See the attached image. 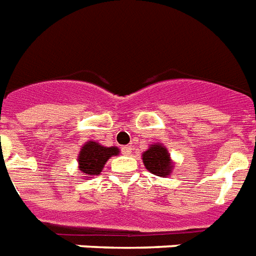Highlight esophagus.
I'll return each mask as SVG.
<instances>
[{
	"mask_svg": "<svg viewBox=\"0 0 256 256\" xmlns=\"http://www.w3.org/2000/svg\"><path fill=\"white\" fill-rule=\"evenodd\" d=\"M122 152H123L124 156H130L132 153V148H130V145H126V146L122 148Z\"/></svg>",
	"mask_w": 256,
	"mask_h": 256,
	"instance_id": "obj_1",
	"label": "esophagus"
}]
</instances>
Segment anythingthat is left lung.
Masks as SVG:
<instances>
[{
  "mask_svg": "<svg viewBox=\"0 0 256 256\" xmlns=\"http://www.w3.org/2000/svg\"><path fill=\"white\" fill-rule=\"evenodd\" d=\"M142 162L152 174H156L158 176H168L172 168L168 150L160 144L152 145L142 154Z\"/></svg>",
  "mask_w": 256,
  "mask_h": 256,
  "instance_id": "left-lung-1",
  "label": "left lung"
}]
</instances>
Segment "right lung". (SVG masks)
Returning <instances> with one entry per match:
<instances>
[{
    "label": "right lung",
    "instance_id": "right-lung-1",
    "mask_svg": "<svg viewBox=\"0 0 256 256\" xmlns=\"http://www.w3.org/2000/svg\"><path fill=\"white\" fill-rule=\"evenodd\" d=\"M119 154V149L115 146L106 148L98 142L90 141L85 144L78 156L80 170L85 172V178H92L102 171L103 166L110 157Z\"/></svg>",
    "mask_w": 256,
    "mask_h": 256
}]
</instances>
